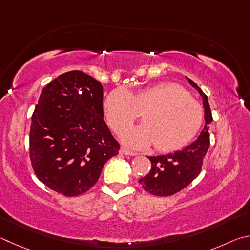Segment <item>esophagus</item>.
<instances>
[{
	"label": "esophagus",
	"instance_id": "34e87169",
	"mask_svg": "<svg viewBox=\"0 0 250 250\" xmlns=\"http://www.w3.org/2000/svg\"><path fill=\"white\" fill-rule=\"evenodd\" d=\"M120 152H121V154H123V155H125V156H137L136 152L130 151V150L127 149V148H125V147H122Z\"/></svg>",
	"mask_w": 250,
	"mask_h": 250
}]
</instances>
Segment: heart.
Here are the masks:
<instances>
[{
    "label": "heart",
    "instance_id": "obj_1",
    "mask_svg": "<svg viewBox=\"0 0 250 250\" xmlns=\"http://www.w3.org/2000/svg\"><path fill=\"white\" fill-rule=\"evenodd\" d=\"M104 112L114 133L120 134L143 113V124L122 134V142L135 149L155 144L161 152L182 149L193 141L203 123L201 105L174 83H159L134 93L126 89L109 92Z\"/></svg>",
    "mask_w": 250,
    "mask_h": 250
}]
</instances>
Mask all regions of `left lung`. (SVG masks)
Instances as JSON below:
<instances>
[{
	"mask_svg": "<svg viewBox=\"0 0 250 250\" xmlns=\"http://www.w3.org/2000/svg\"><path fill=\"white\" fill-rule=\"evenodd\" d=\"M186 78L202 96L205 126L198 139L183 149L168 155L148 157L151 163V169L147 176L139 179V183L144 190L154 195H172L189 186L199 176L209 147L208 125L213 118L208 99L196 83L188 77Z\"/></svg>",
	"mask_w": 250,
	"mask_h": 250,
	"instance_id": "8db88e82",
	"label": "left lung"
}]
</instances>
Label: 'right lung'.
I'll return each mask as SVG.
<instances>
[{"mask_svg": "<svg viewBox=\"0 0 250 250\" xmlns=\"http://www.w3.org/2000/svg\"><path fill=\"white\" fill-rule=\"evenodd\" d=\"M103 117V86L89 74L65 72L43 87L29 133L30 161L43 185L65 196L95 185L120 150Z\"/></svg>", "mask_w": 250, "mask_h": 250, "instance_id": "1", "label": "right lung"}]
</instances>
